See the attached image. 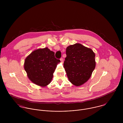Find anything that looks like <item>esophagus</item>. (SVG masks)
<instances>
[{"mask_svg":"<svg viewBox=\"0 0 123 123\" xmlns=\"http://www.w3.org/2000/svg\"><path fill=\"white\" fill-rule=\"evenodd\" d=\"M60 61H61V62H63V58H61V59H60Z\"/></svg>","mask_w":123,"mask_h":123,"instance_id":"esophagus-1","label":"esophagus"}]
</instances>
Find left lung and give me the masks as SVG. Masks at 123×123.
Segmentation results:
<instances>
[{"instance_id": "8db88e82", "label": "left lung", "mask_w": 123, "mask_h": 123, "mask_svg": "<svg viewBox=\"0 0 123 123\" xmlns=\"http://www.w3.org/2000/svg\"><path fill=\"white\" fill-rule=\"evenodd\" d=\"M66 53L63 66L68 79L73 85L81 86L89 79L95 68V54L79 43L67 47Z\"/></svg>"}]
</instances>
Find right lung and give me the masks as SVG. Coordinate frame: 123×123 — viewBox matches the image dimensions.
Masks as SVG:
<instances>
[{
	"label": "right lung",
	"instance_id": "1",
	"mask_svg": "<svg viewBox=\"0 0 123 123\" xmlns=\"http://www.w3.org/2000/svg\"><path fill=\"white\" fill-rule=\"evenodd\" d=\"M54 53L47 47L38 49L26 57L24 69L29 79L34 83L44 87L51 82L58 63Z\"/></svg>",
	"mask_w": 123,
	"mask_h": 123
}]
</instances>
